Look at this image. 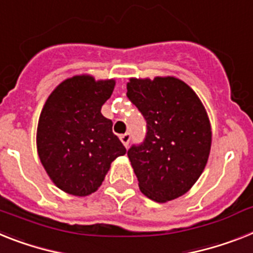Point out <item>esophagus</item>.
I'll use <instances>...</instances> for the list:
<instances>
[{"label": "esophagus", "instance_id": "obj_1", "mask_svg": "<svg viewBox=\"0 0 253 253\" xmlns=\"http://www.w3.org/2000/svg\"><path fill=\"white\" fill-rule=\"evenodd\" d=\"M120 139H121V141H122V144L125 146H128V144H130V139H131V136H130V133H123V135H121L120 136Z\"/></svg>", "mask_w": 253, "mask_h": 253}]
</instances>
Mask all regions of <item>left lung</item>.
<instances>
[{
    "label": "left lung",
    "mask_w": 253,
    "mask_h": 253,
    "mask_svg": "<svg viewBox=\"0 0 253 253\" xmlns=\"http://www.w3.org/2000/svg\"><path fill=\"white\" fill-rule=\"evenodd\" d=\"M127 97L146 120V137L127 156L144 195L158 203L179 198L202 175L212 143L198 95L173 76L130 78Z\"/></svg>",
    "instance_id": "8db88e82"
}]
</instances>
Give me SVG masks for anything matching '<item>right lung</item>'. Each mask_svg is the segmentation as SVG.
I'll use <instances>...</instances> for the list:
<instances>
[{
	"mask_svg": "<svg viewBox=\"0 0 253 253\" xmlns=\"http://www.w3.org/2000/svg\"><path fill=\"white\" fill-rule=\"evenodd\" d=\"M116 80L90 74L67 78L48 95L37 126V153L48 177L76 197L95 193L117 157L126 148L101 114Z\"/></svg>",
	"mask_w": 253,
	"mask_h": 253,
	"instance_id": "obj_1",
	"label": "right lung"
}]
</instances>
